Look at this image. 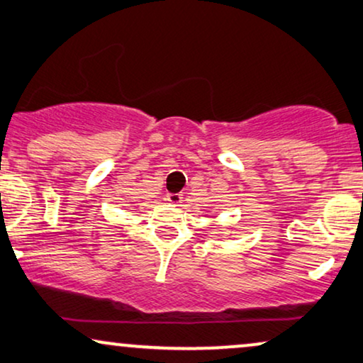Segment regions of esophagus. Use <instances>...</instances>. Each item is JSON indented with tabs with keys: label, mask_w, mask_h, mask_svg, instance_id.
Listing matches in <instances>:
<instances>
[{
	"label": "esophagus",
	"mask_w": 363,
	"mask_h": 363,
	"mask_svg": "<svg viewBox=\"0 0 363 363\" xmlns=\"http://www.w3.org/2000/svg\"><path fill=\"white\" fill-rule=\"evenodd\" d=\"M167 201H169L171 203H174V206H177V203H181L182 196L181 194H167Z\"/></svg>",
	"instance_id": "obj_1"
}]
</instances>
